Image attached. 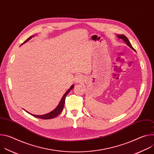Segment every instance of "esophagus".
<instances>
[{
  "label": "esophagus",
  "mask_w": 154,
  "mask_h": 154,
  "mask_svg": "<svg viewBox=\"0 0 154 154\" xmlns=\"http://www.w3.org/2000/svg\"><path fill=\"white\" fill-rule=\"evenodd\" d=\"M83 80V77H82V75H77L75 77V80L76 82L79 83V82H82Z\"/></svg>",
  "instance_id": "1"
}]
</instances>
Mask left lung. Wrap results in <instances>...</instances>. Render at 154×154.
I'll return each mask as SVG.
<instances>
[{
	"label": "left lung",
	"instance_id": "obj_1",
	"mask_svg": "<svg viewBox=\"0 0 154 154\" xmlns=\"http://www.w3.org/2000/svg\"><path fill=\"white\" fill-rule=\"evenodd\" d=\"M117 36V37L119 38V39H122L125 43H126V45L128 46H129L131 49H132L133 51H136L134 49V48L132 47V46L131 45V44H130V41H129V40L128 39V38L125 36V35H116Z\"/></svg>",
	"mask_w": 154,
	"mask_h": 154
}]
</instances>
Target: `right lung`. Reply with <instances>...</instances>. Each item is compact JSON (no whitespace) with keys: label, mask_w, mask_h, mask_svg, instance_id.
Masks as SVG:
<instances>
[{"label":"right lung","mask_w":154,"mask_h":154,"mask_svg":"<svg viewBox=\"0 0 154 154\" xmlns=\"http://www.w3.org/2000/svg\"><path fill=\"white\" fill-rule=\"evenodd\" d=\"M34 36H32L30 37H29L24 42H23V44L20 46H22L23 45V44L27 42L28 41H29L32 38H33ZM74 87V84L71 85V86L70 87V88L66 92L64 93V94L63 95V96L61 97V100H60V102H59L58 106L54 109V110H52V112L47 113V114H45V115H33V114H32V113H30L29 112H27L28 113H29L30 115L33 116L34 117H36L37 118H39V119H52V118H55L56 116H57L60 113H61V112H62L63 109V107H64V101H65V99H66V96L68 95V94L71 91V90Z\"/></svg>","instance_id":"1"}]
</instances>
